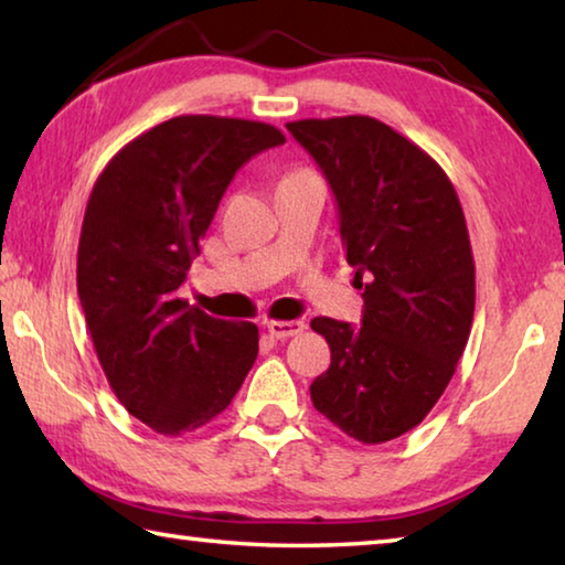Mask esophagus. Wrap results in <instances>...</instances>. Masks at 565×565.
Returning <instances> with one entry per match:
<instances>
[{
  "instance_id": "34e87169",
  "label": "esophagus",
  "mask_w": 565,
  "mask_h": 565,
  "mask_svg": "<svg viewBox=\"0 0 565 565\" xmlns=\"http://www.w3.org/2000/svg\"><path fill=\"white\" fill-rule=\"evenodd\" d=\"M266 329L274 339H291L299 337V333L306 329L303 321H266Z\"/></svg>"
}]
</instances>
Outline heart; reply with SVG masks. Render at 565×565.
Returning a JSON list of instances; mask_svg holds the SVG:
<instances>
[{"label":"heart","mask_w":565,"mask_h":565,"mask_svg":"<svg viewBox=\"0 0 565 565\" xmlns=\"http://www.w3.org/2000/svg\"><path fill=\"white\" fill-rule=\"evenodd\" d=\"M294 171H303V169H294ZM294 171H291V174H294Z\"/></svg>","instance_id":"1"}]
</instances>
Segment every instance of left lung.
Segmentation results:
<instances>
[{
  "label": "left lung",
  "mask_w": 565,
  "mask_h": 565,
  "mask_svg": "<svg viewBox=\"0 0 565 565\" xmlns=\"http://www.w3.org/2000/svg\"><path fill=\"white\" fill-rule=\"evenodd\" d=\"M286 129L329 179L363 286L361 329L311 321L331 349L311 384L313 408L353 441L386 444L436 406L471 333L476 264L463 209L438 161L384 121L351 114Z\"/></svg>",
  "instance_id": "obj_1"
}]
</instances>
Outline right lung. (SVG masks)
<instances>
[{"label":"right lung","instance_id":"add662e5","mask_svg":"<svg viewBox=\"0 0 565 565\" xmlns=\"http://www.w3.org/2000/svg\"><path fill=\"white\" fill-rule=\"evenodd\" d=\"M284 141L264 121L184 114L131 139L94 181L76 291L104 376L151 431L202 428L254 366L256 323L209 317L177 291L236 169Z\"/></svg>","mask_w":565,"mask_h":565}]
</instances>
